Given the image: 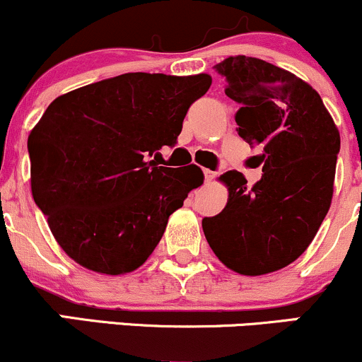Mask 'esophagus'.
I'll return each mask as SVG.
<instances>
[{"label": "esophagus", "mask_w": 362, "mask_h": 362, "mask_svg": "<svg viewBox=\"0 0 362 362\" xmlns=\"http://www.w3.org/2000/svg\"><path fill=\"white\" fill-rule=\"evenodd\" d=\"M204 177H206V182H211V180H214V177H216V172H213V170H204Z\"/></svg>", "instance_id": "esophagus-1"}]
</instances>
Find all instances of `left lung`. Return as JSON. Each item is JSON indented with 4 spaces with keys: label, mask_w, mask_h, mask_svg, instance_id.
<instances>
[{
    "label": "left lung",
    "mask_w": 362,
    "mask_h": 362,
    "mask_svg": "<svg viewBox=\"0 0 362 362\" xmlns=\"http://www.w3.org/2000/svg\"><path fill=\"white\" fill-rule=\"evenodd\" d=\"M214 69L240 105V138L262 149L264 173L253 187L236 170L219 177L226 207L202 219V230L228 269L262 276L296 260L317 235L330 209L340 134L320 95L293 73L247 56Z\"/></svg>",
    "instance_id": "8db88e82"
}]
</instances>
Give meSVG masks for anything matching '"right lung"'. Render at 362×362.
I'll return each mask as SVG.
<instances>
[{
  "mask_svg": "<svg viewBox=\"0 0 362 362\" xmlns=\"http://www.w3.org/2000/svg\"><path fill=\"white\" fill-rule=\"evenodd\" d=\"M209 74L126 73L61 95L28 136L32 195L61 248L93 272L141 267L170 214L204 182L197 165H158Z\"/></svg>",
  "mask_w": 362,
  "mask_h": 362,
  "instance_id": "add662e5",
  "label": "right lung"
}]
</instances>
